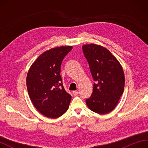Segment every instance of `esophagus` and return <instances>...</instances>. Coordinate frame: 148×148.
<instances>
[{
  "mask_svg": "<svg viewBox=\"0 0 148 148\" xmlns=\"http://www.w3.org/2000/svg\"><path fill=\"white\" fill-rule=\"evenodd\" d=\"M72 93H73V95H74V96H76V95H77L78 93H79V92H78V91L75 90V91H73V92H72Z\"/></svg>",
  "mask_w": 148,
  "mask_h": 148,
  "instance_id": "obj_1",
  "label": "esophagus"
}]
</instances>
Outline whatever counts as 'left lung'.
Segmentation results:
<instances>
[{
    "label": "left lung",
    "instance_id": "left-lung-1",
    "mask_svg": "<svg viewBox=\"0 0 148 148\" xmlns=\"http://www.w3.org/2000/svg\"><path fill=\"white\" fill-rule=\"evenodd\" d=\"M82 49L95 81L86 103L92 111L107 114L115 108L123 93V70L118 60L104 47L91 44L83 46Z\"/></svg>",
    "mask_w": 148,
    "mask_h": 148
}]
</instances>
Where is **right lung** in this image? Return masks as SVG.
I'll return each mask as SVG.
<instances>
[{
  "label": "right lung",
  "instance_id": "obj_1",
  "mask_svg": "<svg viewBox=\"0 0 148 148\" xmlns=\"http://www.w3.org/2000/svg\"><path fill=\"white\" fill-rule=\"evenodd\" d=\"M72 49V46H61L45 51L27 74V87L31 101L46 117L58 118L69 108L71 95L65 90L60 73L63 60Z\"/></svg>",
  "mask_w": 148,
  "mask_h": 148
}]
</instances>
